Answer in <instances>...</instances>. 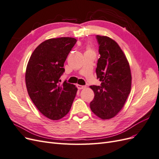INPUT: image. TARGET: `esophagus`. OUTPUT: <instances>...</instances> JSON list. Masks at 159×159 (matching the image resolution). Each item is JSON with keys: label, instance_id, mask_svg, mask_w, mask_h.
Here are the masks:
<instances>
[{"label": "esophagus", "instance_id": "esophagus-1", "mask_svg": "<svg viewBox=\"0 0 159 159\" xmlns=\"http://www.w3.org/2000/svg\"><path fill=\"white\" fill-rule=\"evenodd\" d=\"M78 88L79 89H82L85 88V85H78Z\"/></svg>", "mask_w": 159, "mask_h": 159}]
</instances>
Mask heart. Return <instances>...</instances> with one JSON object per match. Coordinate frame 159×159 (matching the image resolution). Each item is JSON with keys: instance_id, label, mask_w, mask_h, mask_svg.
I'll return each instance as SVG.
<instances>
[{"instance_id": "obj_1", "label": "heart", "mask_w": 159, "mask_h": 159, "mask_svg": "<svg viewBox=\"0 0 159 159\" xmlns=\"http://www.w3.org/2000/svg\"><path fill=\"white\" fill-rule=\"evenodd\" d=\"M88 50H91V47H90V46H88V47L87 51H88Z\"/></svg>"}]
</instances>
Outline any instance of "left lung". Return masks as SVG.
I'll return each instance as SVG.
<instances>
[{"label": "left lung", "mask_w": 159, "mask_h": 159, "mask_svg": "<svg viewBox=\"0 0 159 159\" xmlns=\"http://www.w3.org/2000/svg\"><path fill=\"white\" fill-rule=\"evenodd\" d=\"M100 57L96 74L102 82L91 85L94 98L90 108L102 119H109L121 111L131 92L132 77L125 54L117 43L106 36H97Z\"/></svg>", "instance_id": "1"}]
</instances>
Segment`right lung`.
<instances>
[{
	"instance_id": "add662e5",
	"label": "right lung",
	"mask_w": 159,
	"mask_h": 159,
	"mask_svg": "<svg viewBox=\"0 0 159 159\" xmlns=\"http://www.w3.org/2000/svg\"><path fill=\"white\" fill-rule=\"evenodd\" d=\"M76 42L71 37L46 40L36 47L28 62V93L40 112L51 120L68 114L78 91L75 85L66 81L60 84L64 62Z\"/></svg>"
}]
</instances>
